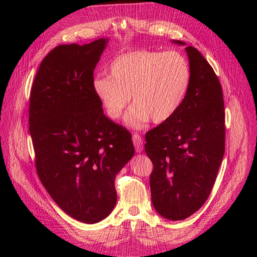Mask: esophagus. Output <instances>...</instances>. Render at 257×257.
I'll list each match as a JSON object with an SVG mask.
<instances>
[{"mask_svg": "<svg viewBox=\"0 0 257 257\" xmlns=\"http://www.w3.org/2000/svg\"><path fill=\"white\" fill-rule=\"evenodd\" d=\"M133 143H134V147H135V150L137 153H141L144 150V143H143V139L142 136L138 135V134H134L133 137Z\"/></svg>", "mask_w": 257, "mask_h": 257, "instance_id": "34e87169", "label": "esophagus"}]
</instances>
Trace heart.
Instances as JSON below:
<instances>
[{
	"mask_svg": "<svg viewBox=\"0 0 257 257\" xmlns=\"http://www.w3.org/2000/svg\"><path fill=\"white\" fill-rule=\"evenodd\" d=\"M92 87L110 119H119L130 103L127 125L141 128L152 120L164 123L180 109L188 94L192 72L188 59L178 51L133 50L116 56Z\"/></svg>",
	"mask_w": 257,
	"mask_h": 257,
	"instance_id": "1",
	"label": "heart"
}]
</instances>
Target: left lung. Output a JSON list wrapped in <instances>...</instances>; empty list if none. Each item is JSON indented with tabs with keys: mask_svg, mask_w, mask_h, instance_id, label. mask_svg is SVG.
I'll use <instances>...</instances> for the list:
<instances>
[{
	"mask_svg": "<svg viewBox=\"0 0 257 257\" xmlns=\"http://www.w3.org/2000/svg\"><path fill=\"white\" fill-rule=\"evenodd\" d=\"M184 46L181 41H172ZM192 79L180 109L146 134L145 150L153 164L151 199L170 221L192 215L208 199L225 151V112L221 83L207 60L185 48Z\"/></svg>",
	"mask_w": 257,
	"mask_h": 257,
	"instance_id": "left-lung-1",
	"label": "left lung"
}]
</instances>
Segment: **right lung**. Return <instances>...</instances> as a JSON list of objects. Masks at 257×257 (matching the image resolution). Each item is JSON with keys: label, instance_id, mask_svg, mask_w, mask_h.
<instances>
[{"label": "right lung", "instance_id": "1", "mask_svg": "<svg viewBox=\"0 0 257 257\" xmlns=\"http://www.w3.org/2000/svg\"><path fill=\"white\" fill-rule=\"evenodd\" d=\"M107 43L98 38L52 49L30 96L38 177L65 213L87 224L110 214L115 176L135 152L130 132L107 118L93 91V72Z\"/></svg>", "mask_w": 257, "mask_h": 257}]
</instances>
